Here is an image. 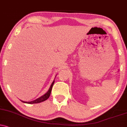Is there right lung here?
<instances>
[{
  "label": "right lung",
  "instance_id": "add662e5",
  "mask_svg": "<svg viewBox=\"0 0 127 127\" xmlns=\"http://www.w3.org/2000/svg\"><path fill=\"white\" fill-rule=\"evenodd\" d=\"M54 82H55V80L54 81V82H52V84H51V87H50L49 90H48V91L45 94L42 95V96H40V98H37V99L34 100V101H31V102H24L22 101L23 102H25V103H28V104H36V103H39V102H41L45 101V100L48 99V98H49V97L50 96V95H51V93L52 91V87H53V85H54Z\"/></svg>",
  "mask_w": 127,
  "mask_h": 127
}]
</instances>
